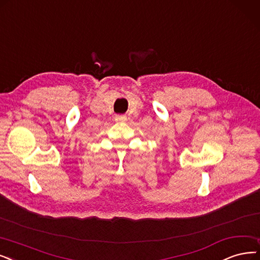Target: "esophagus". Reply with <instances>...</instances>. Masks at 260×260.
<instances>
[{"instance_id":"esophagus-1","label":"esophagus","mask_w":260,"mask_h":260,"mask_svg":"<svg viewBox=\"0 0 260 260\" xmlns=\"http://www.w3.org/2000/svg\"><path fill=\"white\" fill-rule=\"evenodd\" d=\"M115 121H117V122H124V121H127V117L124 116V115H117L115 117Z\"/></svg>"}]
</instances>
